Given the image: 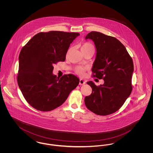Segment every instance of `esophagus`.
<instances>
[{
    "label": "esophagus",
    "instance_id": "obj_1",
    "mask_svg": "<svg viewBox=\"0 0 153 153\" xmlns=\"http://www.w3.org/2000/svg\"><path fill=\"white\" fill-rule=\"evenodd\" d=\"M85 84H86V81L85 80L80 79V82H79V84H80V85H84Z\"/></svg>",
    "mask_w": 153,
    "mask_h": 153
}]
</instances>
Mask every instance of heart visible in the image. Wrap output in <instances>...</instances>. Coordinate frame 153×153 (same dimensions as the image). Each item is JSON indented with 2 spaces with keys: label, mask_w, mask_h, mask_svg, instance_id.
<instances>
[{
  "label": "heart",
  "mask_w": 153,
  "mask_h": 153,
  "mask_svg": "<svg viewBox=\"0 0 153 153\" xmlns=\"http://www.w3.org/2000/svg\"><path fill=\"white\" fill-rule=\"evenodd\" d=\"M94 49V46L93 45L89 42H85L84 44H82V46H81V51H87L89 49ZM85 68L82 66H77L75 68V72L80 74V75H84L85 73Z\"/></svg>",
  "instance_id": "b5f03b06"
}]
</instances>
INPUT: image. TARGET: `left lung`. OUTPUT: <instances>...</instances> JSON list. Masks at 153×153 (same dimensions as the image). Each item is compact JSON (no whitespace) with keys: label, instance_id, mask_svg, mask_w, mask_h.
I'll return each instance as SVG.
<instances>
[{"label":"left lung","instance_id":"1","mask_svg":"<svg viewBox=\"0 0 153 153\" xmlns=\"http://www.w3.org/2000/svg\"><path fill=\"white\" fill-rule=\"evenodd\" d=\"M87 39L94 42L96 49L93 76L103 79L104 83L96 86L91 81L88 82L92 92L85 97V104L97 115H110L119 109L131 94L133 61L125 46L115 37L91 31Z\"/></svg>","mask_w":153,"mask_h":153}]
</instances>
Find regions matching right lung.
Returning a JSON list of instances; mask_svg holds the SVG:
<instances>
[{"instance_id": "add662e5", "label": "right lung", "mask_w": 153, "mask_h": 153, "mask_svg": "<svg viewBox=\"0 0 153 153\" xmlns=\"http://www.w3.org/2000/svg\"><path fill=\"white\" fill-rule=\"evenodd\" d=\"M78 33L51 31L39 33L22 48L17 81L26 100L35 109L49 111L62 105L80 80L69 74L57 77L53 65L65 60Z\"/></svg>"}]
</instances>
